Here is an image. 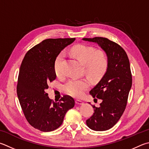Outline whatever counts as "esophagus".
<instances>
[{"mask_svg":"<svg viewBox=\"0 0 149 149\" xmlns=\"http://www.w3.org/2000/svg\"><path fill=\"white\" fill-rule=\"evenodd\" d=\"M75 104L79 105H83L84 104V102L81 100H75Z\"/></svg>","mask_w":149,"mask_h":149,"instance_id":"1","label":"esophagus"}]
</instances>
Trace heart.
Instances as JSON below:
<instances>
[{"instance_id":"obj_1","label":"heart","mask_w":149,"mask_h":149,"mask_svg":"<svg viewBox=\"0 0 149 149\" xmlns=\"http://www.w3.org/2000/svg\"><path fill=\"white\" fill-rule=\"evenodd\" d=\"M72 53L85 65V72L93 78H98L104 74L107 68L109 60L107 54L103 51H96L93 47L85 45H77L72 47ZM64 53H61L56 56L54 70L58 77L63 75ZM91 86L90 81L86 79H71L66 83L64 89L67 94L79 98Z\"/></svg>"}]
</instances>
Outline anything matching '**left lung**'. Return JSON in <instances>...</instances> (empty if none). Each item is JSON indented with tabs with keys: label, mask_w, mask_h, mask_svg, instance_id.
Instances as JSON below:
<instances>
[{
	"label": "left lung",
	"mask_w": 149,
	"mask_h": 149,
	"mask_svg": "<svg viewBox=\"0 0 149 149\" xmlns=\"http://www.w3.org/2000/svg\"><path fill=\"white\" fill-rule=\"evenodd\" d=\"M82 40L98 44L109 60L106 72L90 91L93 98L101 99L102 103L98 107L93 105L94 113L86 121L94 131L107 130L115 125L126 109L132 85L130 61L123 48L106 38Z\"/></svg>",
	"instance_id": "8db88e82"
}]
</instances>
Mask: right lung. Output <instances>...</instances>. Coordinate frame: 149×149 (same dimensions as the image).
I'll return each instance as SVG.
<instances>
[{
    "label": "right lung",
    "mask_w": 149,
    "mask_h": 149,
    "mask_svg": "<svg viewBox=\"0 0 149 149\" xmlns=\"http://www.w3.org/2000/svg\"><path fill=\"white\" fill-rule=\"evenodd\" d=\"M75 38L46 39L27 51L19 73L17 94L29 123L42 132H51L63 124L64 116L74 107L71 96L64 95L58 102L49 99L45 90L56 79L55 59Z\"/></svg>",
    "instance_id": "obj_1"
}]
</instances>
